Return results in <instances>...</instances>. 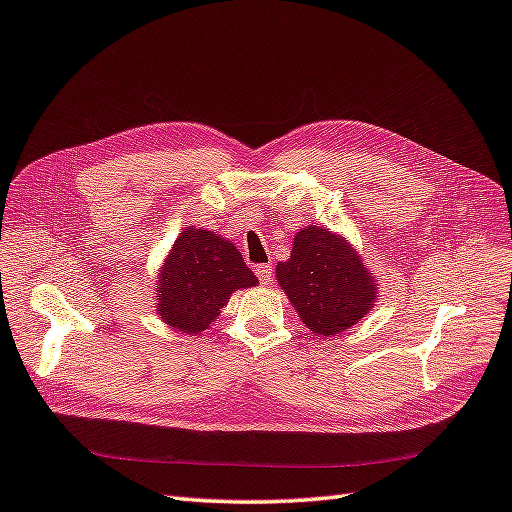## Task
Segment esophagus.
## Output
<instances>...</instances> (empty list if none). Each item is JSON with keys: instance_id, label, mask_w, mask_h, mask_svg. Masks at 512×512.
<instances>
[{"instance_id": "1", "label": "esophagus", "mask_w": 512, "mask_h": 512, "mask_svg": "<svg viewBox=\"0 0 512 512\" xmlns=\"http://www.w3.org/2000/svg\"><path fill=\"white\" fill-rule=\"evenodd\" d=\"M256 275H258L260 284H269L273 280V267L271 265H258Z\"/></svg>"}]
</instances>
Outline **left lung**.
Listing matches in <instances>:
<instances>
[{"instance_id": "8db88e82", "label": "left lung", "mask_w": 512, "mask_h": 512, "mask_svg": "<svg viewBox=\"0 0 512 512\" xmlns=\"http://www.w3.org/2000/svg\"><path fill=\"white\" fill-rule=\"evenodd\" d=\"M282 290L303 325L334 336L355 325L375 301V280L342 237L321 226L303 228L286 262H278Z\"/></svg>"}]
</instances>
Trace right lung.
Listing matches in <instances>:
<instances>
[{
	"label": "right lung",
	"instance_id": "obj_1",
	"mask_svg": "<svg viewBox=\"0 0 512 512\" xmlns=\"http://www.w3.org/2000/svg\"><path fill=\"white\" fill-rule=\"evenodd\" d=\"M237 247L209 230L185 228L159 280V316L183 334L209 329L232 290L256 286Z\"/></svg>",
	"mask_w": 512,
	"mask_h": 512
}]
</instances>
